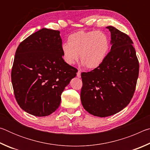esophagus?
Wrapping results in <instances>:
<instances>
[{"label": "esophagus", "mask_w": 150, "mask_h": 150, "mask_svg": "<svg viewBox=\"0 0 150 150\" xmlns=\"http://www.w3.org/2000/svg\"><path fill=\"white\" fill-rule=\"evenodd\" d=\"M77 77L80 78L81 77V71H78V72L77 73Z\"/></svg>", "instance_id": "esophagus-1"}]
</instances>
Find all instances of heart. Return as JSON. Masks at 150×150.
Returning a JSON list of instances; mask_svg holds the SVG:
<instances>
[{
  "instance_id": "obj_1",
  "label": "heart",
  "mask_w": 150,
  "mask_h": 150,
  "mask_svg": "<svg viewBox=\"0 0 150 150\" xmlns=\"http://www.w3.org/2000/svg\"><path fill=\"white\" fill-rule=\"evenodd\" d=\"M108 35L103 32L81 30L68 37V43L62 46L63 58L67 64L72 65L78 59L87 69H96L102 65L110 50Z\"/></svg>"
}]
</instances>
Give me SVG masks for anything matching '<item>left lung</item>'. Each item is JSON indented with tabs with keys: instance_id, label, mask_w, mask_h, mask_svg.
I'll return each mask as SVG.
<instances>
[{
	"instance_id": "obj_1",
	"label": "left lung",
	"mask_w": 150,
	"mask_h": 150,
	"mask_svg": "<svg viewBox=\"0 0 150 150\" xmlns=\"http://www.w3.org/2000/svg\"><path fill=\"white\" fill-rule=\"evenodd\" d=\"M110 52L99 67L81 73L82 105L91 115L106 117L121 111L130 103L135 91L139 63L133 42L128 35L113 26Z\"/></svg>"
}]
</instances>
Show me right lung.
I'll return each instance as SVG.
<instances>
[{
    "label": "right lung",
    "mask_w": 150,
    "mask_h": 150,
    "mask_svg": "<svg viewBox=\"0 0 150 150\" xmlns=\"http://www.w3.org/2000/svg\"><path fill=\"white\" fill-rule=\"evenodd\" d=\"M60 32L42 28L21 42L11 73L14 96L22 110L46 116L57 110L61 95L77 70L63 59Z\"/></svg>",
    "instance_id": "right-lung-1"
}]
</instances>
